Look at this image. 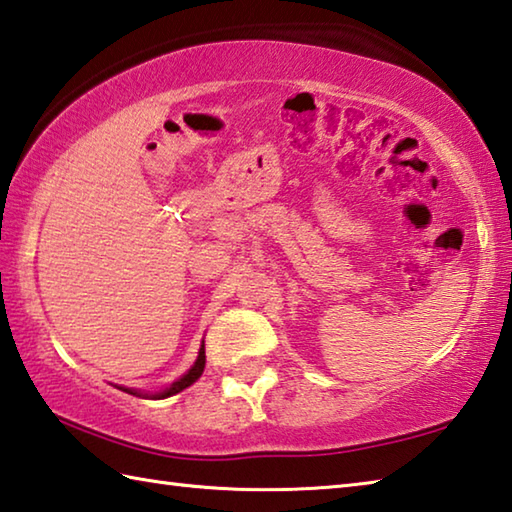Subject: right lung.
Instances as JSON below:
<instances>
[{
    "mask_svg": "<svg viewBox=\"0 0 512 512\" xmlns=\"http://www.w3.org/2000/svg\"><path fill=\"white\" fill-rule=\"evenodd\" d=\"M203 367H206V345H203V342H201L199 356H197V360H194V365H192L188 371H185V374H183L179 380H174V383H172L170 387L159 389V392H143V389H132V387H123V385H116V387L123 389V392H127V394H134V396L167 398V396H174V394L183 392V389L190 387L192 383H197V380H199L201 374H203Z\"/></svg>",
    "mask_w": 512,
    "mask_h": 512,
    "instance_id": "right-lung-1",
    "label": "right lung"
}]
</instances>
